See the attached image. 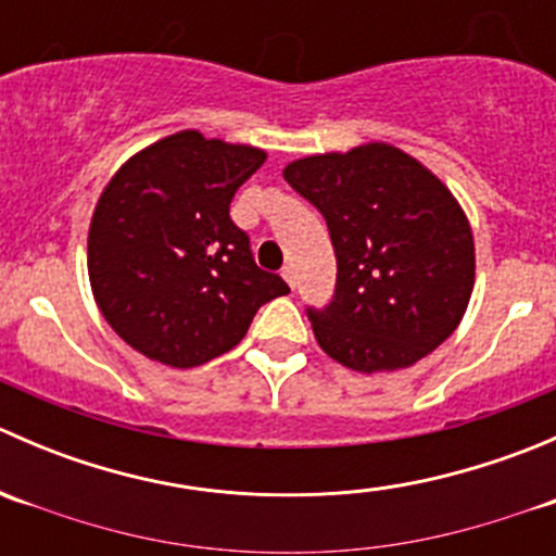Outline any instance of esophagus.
Instances as JSON below:
<instances>
[{
  "instance_id": "1",
  "label": "esophagus",
  "mask_w": 556,
  "mask_h": 556,
  "mask_svg": "<svg viewBox=\"0 0 556 556\" xmlns=\"http://www.w3.org/2000/svg\"><path fill=\"white\" fill-rule=\"evenodd\" d=\"M282 279L290 285V288H295V271L290 266L282 268Z\"/></svg>"
}]
</instances>
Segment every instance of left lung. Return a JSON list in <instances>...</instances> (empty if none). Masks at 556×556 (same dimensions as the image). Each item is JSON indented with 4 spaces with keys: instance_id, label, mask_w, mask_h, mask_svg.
I'll return each instance as SVG.
<instances>
[{
    "instance_id": "8db88e82",
    "label": "left lung",
    "mask_w": 556,
    "mask_h": 556,
    "mask_svg": "<svg viewBox=\"0 0 556 556\" xmlns=\"http://www.w3.org/2000/svg\"><path fill=\"white\" fill-rule=\"evenodd\" d=\"M282 174L323 212L336 250L333 301L309 309L325 355L382 374L444 344L476 279L473 231L452 190L387 142L306 155Z\"/></svg>"
}]
</instances>
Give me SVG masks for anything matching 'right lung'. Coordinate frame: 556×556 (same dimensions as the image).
<instances>
[{"label": "right lung", "instance_id": "1", "mask_svg": "<svg viewBox=\"0 0 556 556\" xmlns=\"http://www.w3.org/2000/svg\"><path fill=\"white\" fill-rule=\"evenodd\" d=\"M263 161L261 148L188 128L134 153L99 195L88 228L93 301L150 361L204 366L244 339L266 301L290 293L255 266L228 215Z\"/></svg>", "mask_w": 556, "mask_h": 556}]
</instances>
